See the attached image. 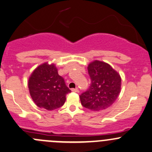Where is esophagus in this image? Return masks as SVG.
<instances>
[{
  "mask_svg": "<svg viewBox=\"0 0 152 152\" xmlns=\"http://www.w3.org/2000/svg\"><path fill=\"white\" fill-rule=\"evenodd\" d=\"M71 91H72V92H79V89H78V88L72 89H71Z\"/></svg>",
  "mask_w": 152,
  "mask_h": 152,
  "instance_id": "34e87169",
  "label": "esophagus"
}]
</instances>
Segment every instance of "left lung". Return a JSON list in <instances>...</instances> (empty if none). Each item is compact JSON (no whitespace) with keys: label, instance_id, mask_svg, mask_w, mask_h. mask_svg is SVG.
I'll return each mask as SVG.
<instances>
[{"label":"left lung","instance_id":"obj_1","mask_svg":"<svg viewBox=\"0 0 152 152\" xmlns=\"http://www.w3.org/2000/svg\"><path fill=\"white\" fill-rule=\"evenodd\" d=\"M87 69L91 85L79 96L81 105L95 111L106 109L116 101L120 93V75L109 64L100 60L91 62Z\"/></svg>","mask_w":152,"mask_h":152}]
</instances>
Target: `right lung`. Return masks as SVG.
Instances as JSON below:
<instances>
[{
  "mask_svg": "<svg viewBox=\"0 0 152 152\" xmlns=\"http://www.w3.org/2000/svg\"><path fill=\"white\" fill-rule=\"evenodd\" d=\"M28 86L36 105L48 111L61 107L66 100V95L71 92L54 63L38 65L30 74Z\"/></svg>",
  "mask_w": 152,
  "mask_h": 152,
  "instance_id": "obj_1",
  "label": "right lung"
}]
</instances>
